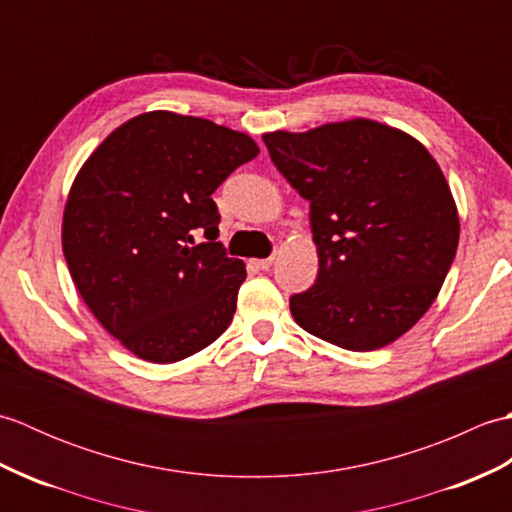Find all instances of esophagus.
<instances>
[{
	"mask_svg": "<svg viewBox=\"0 0 512 512\" xmlns=\"http://www.w3.org/2000/svg\"><path fill=\"white\" fill-rule=\"evenodd\" d=\"M273 262H275V257H266V259H257V262H253L259 270H268L270 266H273Z\"/></svg>",
	"mask_w": 512,
	"mask_h": 512,
	"instance_id": "34e87169",
	"label": "esophagus"
}]
</instances>
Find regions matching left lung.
<instances>
[{
	"instance_id": "left-lung-1",
	"label": "left lung",
	"mask_w": 512,
	"mask_h": 512,
	"mask_svg": "<svg viewBox=\"0 0 512 512\" xmlns=\"http://www.w3.org/2000/svg\"><path fill=\"white\" fill-rule=\"evenodd\" d=\"M270 160L310 202L314 286L290 297L303 330L352 352L385 347L431 308L453 264L460 217L416 138L354 118L264 134Z\"/></svg>"
}]
</instances>
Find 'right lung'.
Instances as JSON below:
<instances>
[{"mask_svg":"<svg viewBox=\"0 0 512 512\" xmlns=\"http://www.w3.org/2000/svg\"><path fill=\"white\" fill-rule=\"evenodd\" d=\"M257 154L242 132L158 110L114 129L74 178L61 231L72 281L143 361H182L233 321L246 268L215 242L211 195Z\"/></svg>","mask_w":512,"mask_h":512,"instance_id":"1","label":"right lung"}]
</instances>
